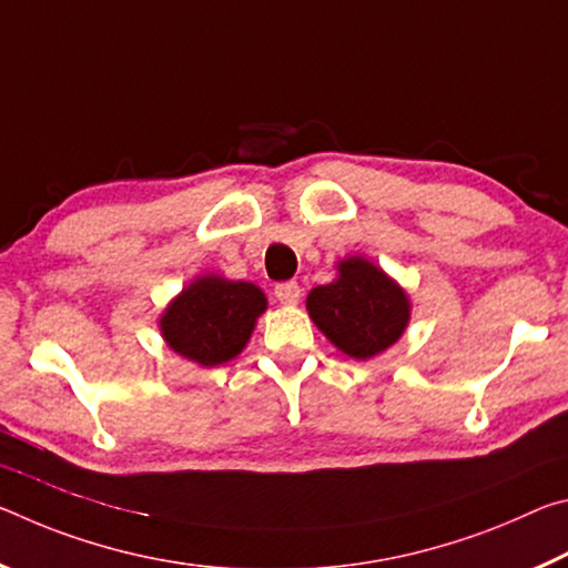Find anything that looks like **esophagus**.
<instances>
[{"instance_id": "1", "label": "esophagus", "mask_w": 568, "mask_h": 568, "mask_svg": "<svg viewBox=\"0 0 568 568\" xmlns=\"http://www.w3.org/2000/svg\"><path fill=\"white\" fill-rule=\"evenodd\" d=\"M274 294H276V300L282 302V304L294 306V304H300L302 290H300V284H296V282H282V284L274 286Z\"/></svg>"}]
</instances>
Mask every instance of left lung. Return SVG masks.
<instances>
[{
  "instance_id": "8db88e82",
  "label": "left lung",
  "mask_w": 568,
  "mask_h": 568,
  "mask_svg": "<svg viewBox=\"0 0 568 568\" xmlns=\"http://www.w3.org/2000/svg\"><path fill=\"white\" fill-rule=\"evenodd\" d=\"M314 324L334 347L355 359L375 357L395 345L410 320L405 292L383 268L352 256L339 264V278L306 296Z\"/></svg>"
}]
</instances>
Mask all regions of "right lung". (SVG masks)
I'll list each match as a JSON object with an SVG mask.
<instances>
[{"instance_id":"add662e5","label":"right lung","mask_w":568,"mask_h":568,"mask_svg":"<svg viewBox=\"0 0 568 568\" xmlns=\"http://www.w3.org/2000/svg\"><path fill=\"white\" fill-rule=\"evenodd\" d=\"M266 296L248 282L196 278L169 304L161 332L169 347L203 367L221 365L246 347Z\"/></svg>"}]
</instances>
